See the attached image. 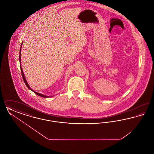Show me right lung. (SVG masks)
Instances as JSON below:
<instances>
[{
	"label": "right lung",
	"instance_id": "obj_1",
	"mask_svg": "<svg viewBox=\"0 0 154 154\" xmlns=\"http://www.w3.org/2000/svg\"><path fill=\"white\" fill-rule=\"evenodd\" d=\"M21 45H22V44H21ZM21 50H20V56H19V58H20V62L21 63ZM21 74H22V79H23V81H24V82H25V85H26V87H28V88H29V89H31V91H32L35 94H36V95H37L38 96H41V97H50V96H45L43 95H42V94H39V93H37L36 92H35V91H33L31 88H30L29 85H28V82H27V81L26 80V79H25V75H24V74H23V71H22V68H21Z\"/></svg>",
	"mask_w": 154,
	"mask_h": 154
}]
</instances>
